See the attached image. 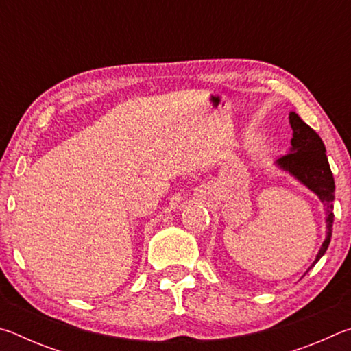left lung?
Listing matches in <instances>:
<instances>
[{
    "label": "left lung",
    "mask_w": 351,
    "mask_h": 351,
    "mask_svg": "<svg viewBox=\"0 0 351 351\" xmlns=\"http://www.w3.org/2000/svg\"><path fill=\"white\" fill-rule=\"evenodd\" d=\"M289 123L291 128H293L291 150L280 159H277V165L289 171L302 184H305L308 189L313 190L319 199L322 201L326 210V237L316 260L311 265L314 266L328 249L331 241L332 218H335V213H332L335 178H332L328 158L325 154V145L322 139L319 138V134L310 125H306L294 111L289 112Z\"/></svg>",
    "instance_id": "8db88e82"
}]
</instances>
